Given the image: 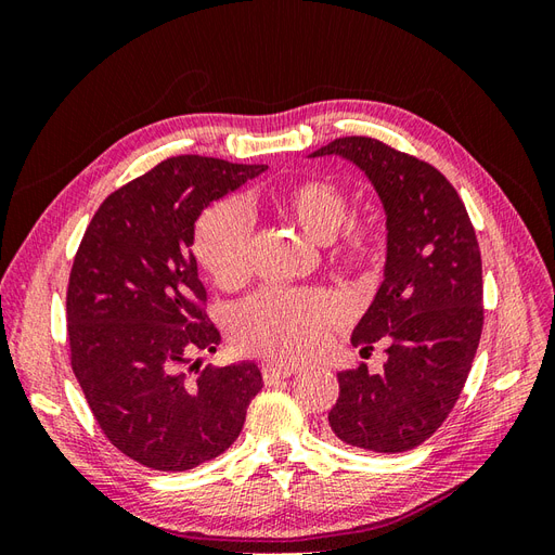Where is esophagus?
Wrapping results in <instances>:
<instances>
[{
  "mask_svg": "<svg viewBox=\"0 0 555 555\" xmlns=\"http://www.w3.org/2000/svg\"><path fill=\"white\" fill-rule=\"evenodd\" d=\"M296 373H298V367H294V365H263L261 367V375H263L266 384H278L280 379H287Z\"/></svg>",
  "mask_w": 555,
  "mask_h": 555,
  "instance_id": "esophagus-1",
  "label": "esophagus"
}]
</instances>
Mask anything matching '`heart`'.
<instances>
[{
	"instance_id": "1",
	"label": "heart",
	"mask_w": 555,
	"mask_h": 555,
	"mask_svg": "<svg viewBox=\"0 0 555 555\" xmlns=\"http://www.w3.org/2000/svg\"><path fill=\"white\" fill-rule=\"evenodd\" d=\"M278 206L319 243L338 236L351 210L347 192L335 180L322 176L287 184L278 194ZM386 245L389 236L384 222L379 217L365 215L349 220L333 257L351 271L373 273L386 257ZM194 249L204 271L222 287H238L249 278L251 217L241 201H220L201 215ZM340 319V300L328 292L268 287L236 308L231 333L247 354L294 363L314 354L324 343L328 326Z\"/></svg>"
}]
</instances>
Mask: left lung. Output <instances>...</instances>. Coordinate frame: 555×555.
Instances as JSON below:
<instances>
[{
    "label": "left lung",
    "instance_id": "8db88e82",
    "mask_svg": "<svg viewBox=\"0 0 555 555\" xmlns=\"http://www.w3.org/2000/svg\"><path fill=\"white\" fill-rule=\"evenodd\" d=\"M340 155L373 180L386 210L384 282L351 345L386 347L382 373L338 375L328 412L338 440L379 453L426 442L456 405L483 328L481 251L465 204L433 164L367 137H343L312 157Z\"/></svg>",
    "mask_w": 555,
    "mask_h": 555
}]
</instances>
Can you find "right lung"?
Wrapping results in <instances>:
<instances>
[{"label":"right lung","instance_id":"obj_1","mask_svg":"<svg viewBox=\"0 0 555 555\" xmlns=\"http://www.w3.org/2000/svg\"><path fill=\"white\" fill-rule=\"evenodd\" d=\"M266 169L164 159L108 194L78 245L66 287L74 375L111 444L145 467L182 473L217 459L261 391L257 363H192L220 345L192 243L204 208Z\"/></svg>","mask_w":555,"mask_h":555}]
</instances>
